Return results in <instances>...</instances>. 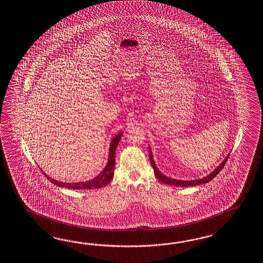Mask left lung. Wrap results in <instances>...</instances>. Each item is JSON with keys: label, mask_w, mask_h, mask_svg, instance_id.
I'll list each match as a JSON object with an SVG mask.
<instances>
[{"label": "left lung", "mask_w": 263, "mask_h": 263, "mask_svg": "<svg viewBox=\"0 0 263 263\" xmlns=\"http://www.w3.org/2000/svg\"><path fill=\"white\" fill-rule=\"evenodd\" d=\"M148 154H149V160H151V164H152V167L154 168V172H155V176H156V178L159 180V181H161L162 183H164V184H167V185H174L175 187H189V186H195V185H201V184H204V183H208V182L211 181V180H213L215 177H216V175L219 174V172L222 170L223 167L225 166V164H226V161L228 160V158H229V155H227L226 157H225V159L223 160L220 164H219V166H217L210 175H207V176H205V177H203V178H200V179H195V180H178V179H175V178H171V177H168V176H166V175H163L161 172L158 170V168L156 167V165H155V159H154V156H153V153H152V149L151 148H148Z\"/></svg>", "instance_id": "1"}]
</instances>
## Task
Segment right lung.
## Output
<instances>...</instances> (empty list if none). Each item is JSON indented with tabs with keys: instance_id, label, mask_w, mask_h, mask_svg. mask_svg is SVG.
Here are the masks:
<instances>
[{
	"instance_id": "obj_1",
	"label": "right lung",
	"mask_w": 263,
	"mask_h": 263,
	"mask_svg": "<svg viewBox=\"0 0 263 263\" xmlns=\"http://www.w3.org/2000/svg\"><path fill=\"white\" fill-rule=\"evenodd\" d=\"M123 133H119L115 135V137L111 139L110 145H109V153H108V163L106 165V167L102 171L101 174L97 175L93 179H90L88 181L86 182H75V183H67V182H61L55 180L53 178L49 177L47 174H45L43 172V170L41 168V171L43 172V174L47 177V179L51 183H53L54 185L61 187V188L73 189V190H83V189H99L105 187L106 185H108L110 180L114 178L115 175V149L118 145V143L121 139V136Z\"/></svg>"
}]
</instances>
